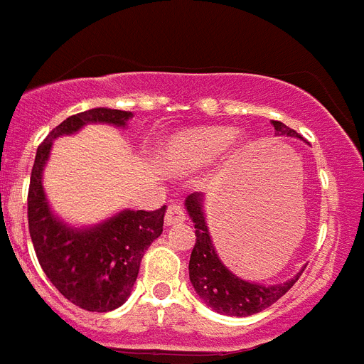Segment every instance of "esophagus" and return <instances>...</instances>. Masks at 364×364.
I'll use <instances>...</instances> for the list:
<instances>
[{"label":"esophagus","instance_id":"1","mask_svg":"<svg viewBox=\"0 0 364 364\" xmlns=\"http://www.w3.org/2000/svg\"><path fill=\"white\" fill-rule=\"evenodd\" d=\"M184 219V210L176 206V204H171L169 208H167V214H165V227H173V225L182 223Z\"/></svg>","mask_w":364,"mask_h":364}]
</instances>
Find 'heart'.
I'll return each instance as SVG.
<instances>
[{
	"label": "heart",
	"instance_id": "obj_1",
	"mask_svg": "<svg viewBox=\"0 0 364 364\" xmlns=\"http://www.w3.org/2000/svg\"><path fill=\"white\" fill-rule=\"evenodd\" d=\"M232 145L242 149L243 139L232 126H199L173 135L160 150L164 167L184 175L210 165Z\"/></svg>",
	"mask_w": 364,
	"mask_h": 364
}]
</instances>
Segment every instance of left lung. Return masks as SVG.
I'll return each mask as SVG.
<instances>
[{"instance_id":"8db88e82","label":"left lung","mask_w":364,"mask_h":364,"mask_svg":"<svg viewBox=\"0 0 364 364\" xmlns=\"http://www.w3.org/2000/svg\"><path fill=\"white\" fill-rule=\"evenodd\" d=\"M275 135L299 137L287 124L272 121ZM186 212L195 225V247L189 258V281L193 284L197 296L206 303V307L227 316H251L268 309L279 297L294 287L303 268L284 283L262 284L255 281H245L230 272L219 258L215 245L210 236L206 214H204V195L191 193L184 203Z\"/></svg>"}]
</instances>
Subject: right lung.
I'll use <instances>...</instances> for the list:
<instances>
[{"label": "right lung", "mask_w": 364, "mask_h": 364, "mask_svg": "<svg viewBox=\"0 0 364 364\" xmlns=\"http://www.w3.org/2000/svg\"><path fill=\"white\" fill-rule=\"evenodd\" d=\"M132 111L95 107L68 117L37 149L27 197V219L41 268L53 287L77 307L109 312L130 297L141 258L164 232L165 206L156 212L122 208L95 225H72L53 212L44 191L53 141L76 135L87 124L124 130Z\"/></svg>", "instance_id": "add662e5"}]
</instances>
